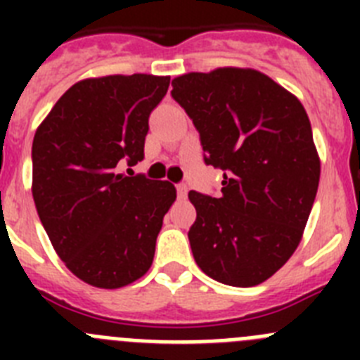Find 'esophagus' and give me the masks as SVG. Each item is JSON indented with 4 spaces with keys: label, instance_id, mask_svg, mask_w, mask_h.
Returning <instances> with one entry per match:
<instances>
[{
    "label": "esophagus",
    "instance_id": "34e87169",
    "mask_svg": "<svg viewBox=\"0 0 360 360\" xmlns=\"http://www.w3.org/2000/svg\"><path fill=\"white\" fill-rule=\"evenodd\" d=\"M176 195H178V198H186V196H187V186H186V184H176Z\"/></svg>",
    "mask_w": 360,
    "mask_h": 360
}]
</instances>
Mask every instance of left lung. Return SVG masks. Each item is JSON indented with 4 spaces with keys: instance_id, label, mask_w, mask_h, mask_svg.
<instances>
[{
    "instance_id": "1",
    "label": "left lung",
    "mask_w": 360,
    "mask_h": 360,
    "mask_svg": "<svg viewBox=\"0 0 360 360\" xmlns=\"http://www.w3.org/2000/svg\"><path fill=\"white\" fill-rule=\"evenodd\" d=\"M173 98L200 133L205 164L224 171L216 196L191 191L189 243L200 269L254 287L297 249L319 186L307 111L265 73L218 68L173 79Z\"/></svg>"
}]
</instances>
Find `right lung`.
Returning a JSON list of instances; mask_svg holds the SVG:
<instances>
[{
    "mask_svg": "<svg viewBox=\"0 0 360 360\" xmlns=\"http://www.w3.org/2000/svg\"><path fill=\"white\" fill-rule=\"evenodd\" d=\"M169 77L146 73L84 79L65 91L32 144V196L65 265L97 288H120L153 263L165 212L176 198L167 180L126 176L144 158L149 115Z\"/></svg>",
    "mask_w": 360,
    "mask_h": 360,
    "instance_id": "obj_1",
    "label": "right lung"
}]
</instances>
